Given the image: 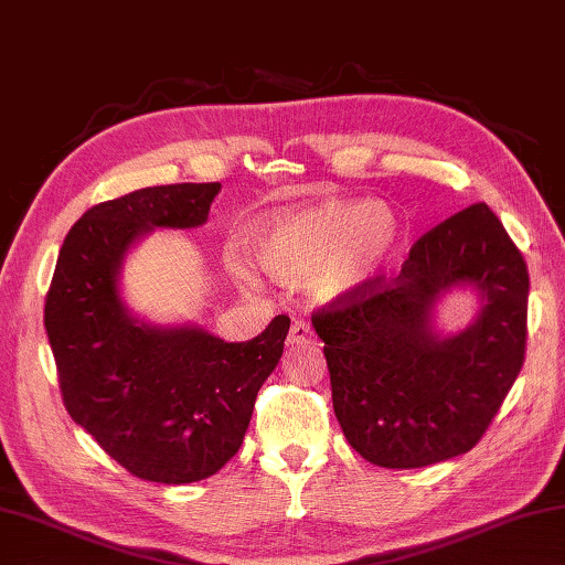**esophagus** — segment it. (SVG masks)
<instances>
[{"mask_svg": "<svg viewBox=\"0 0 565 565\" xmlns=\"http://www.w3.org/2000/svg\"><path fill=\"white\" fill-rule=\"evenodd\" d=\"M313 343V328L311 323L301 321V318H296L291 323V331H289V345H309Z\"/></svg>", "mask_w": 565, "mask_h": 565, "instance_id": "1", "label": "esophagus"}]
</instances>
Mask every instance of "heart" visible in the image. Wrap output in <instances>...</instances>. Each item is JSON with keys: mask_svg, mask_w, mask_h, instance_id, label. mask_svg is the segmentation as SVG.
<instances>
[{"mask_svg": "<svg viewBox=\"0 0 565 565\" xmlns=\"http://www.w3.org/2000/svg\"><path fill=\"white\" fill-rule=\"evenodd\" d=\"M399 220L381 202L323 200L274 212L249 237L256 266L284 284L306 279L321 303H343L365 294L393 264L399 247ZM244 289L254 279L242 264H230Z\"/></svg>", "mask_w": 565, "mask_h": 565, "instance_id": "b5f03b06", "label": "heart"}]
</instances>
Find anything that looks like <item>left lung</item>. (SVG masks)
<instances>
[{"mask_svg":"<svg viewBox=\"0 0 565 565\" xmlns=\"http://www.w3.org/2000/svg\"><path fill=\"white\" fill-rule=\"evenodd\" d=\"M455 290L478 313L449 334L436 311ZM526 303L524 256L479 202L417 239L393 284L316 313L348 445L385 469L469 452L524 365Z\"/></svg>","mask_w":565,"mask_h":565,"instance_id":"left-lung-1","label":"left lung"}]
</instances>
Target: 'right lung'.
Masks as SVG:
<instances>
[{
  "label": "right lung",
  "instance_id": "obj_1",
  "mask_svg": "<svg viewBox=\"0 0 565 565\" xmlns=\"http://www.w3.org/2000/svg\"><path fill=\"white\" fill-rule=\"evenodd\" d=\"M220 182L146 188L90 207L66 234L44 326L61 395L130 475L158 484L212 477L237 455L254 399L289 333L276 316L247 343L198 323H156L122 296V266L152 230H198Z\"/></svg>",
  "mask_w": 565,
  "mask_h": 565
}]
</instances>
